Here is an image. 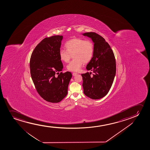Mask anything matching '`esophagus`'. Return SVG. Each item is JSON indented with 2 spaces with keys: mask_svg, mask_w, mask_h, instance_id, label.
Instances as JSON below:
<instances>
[{
  "mask_svg": "<svg viewBox=\"0 0 150 150\" xmlns=\"http://www.w3.org/2000/svg\"><path fill=\"white\" fill-rule=\"evenodd\" d=\"M78 74L77 73H76V72H74V73H73V76H76L77 74Z\"/></svg>",
  "mask_w": 150,
  "mask_h": 150,
  "instance_id": "esophagus-1",
  "label": "esophagus"
}]
</instances>
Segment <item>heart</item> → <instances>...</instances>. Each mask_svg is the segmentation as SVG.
Returning a JSON list of instances; mask_svg holds the SVG:
<instances>
[{
  "mask_svg": "<svg viewBox=\"0 0 150 150\" xmlns=\"http://www.w3.org/2000/svg\"><path fill=\"white\" fill-rule=\"evenodd\" d=\"M65 47L67 50L62 49L59 52L60 59L64 62H68L73 55L74 59L67 66V69L72 72L78 71L83 62H90L94 52V43L81 38L71 39L66 42Z\"/></svg>",
  "mask_w": 150,
  "mask_h": 150,
  "instance_id": "b5f03b06",
  "label": "heart"
}]
</instances>
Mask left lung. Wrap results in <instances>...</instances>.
Wrapping results in <instances>:
<instances>
[{"mask_svg": "<svg viewBox=\"0 0 150 150\" xmlns=\"http://www.w3.org/2000/svg\"><path fill=\"white\" fill-rule=\"evenodd\" d=\"M92 39L94 45L93 57L86 66V70L93 71L81 74L83 92L93 99H99L108 93L113 84L116 71L115 56L108 43L94 32L82 34Z\"/></svg>", "mask_w": 150, "mask_h": 150, "instance_id": "1", "label": "left lung"}]
</instances>
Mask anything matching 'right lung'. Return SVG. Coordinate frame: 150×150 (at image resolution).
<instances>
[{"label": "right lung", "instance_id": "obj_1", "mask_svg": "<svg viewBox=\"0 0 150 150\" xmlns=\"http://www.w3.org/2000/svg\"><path fill=\"white\" fill-rule=\"evenodd\" d=\"M63 36L47 37L38 43L31 55L30 68L33 83L39 95L52 103L61 101L68 94L71 73L61 72L63 64L59 52Z\"/></svg>", "mask_w": 150, "mask_h": 150}]
</instances>
